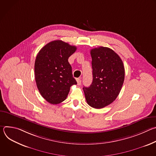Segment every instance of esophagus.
I'll use <instances>...</instances> for the list:
<instances>
[{
    "mask_svg": "<svg viewBox=\"0 0 156 156\" xmlns=\"http://www.w3.org/2000/svg\"><path fill=\"white\" fill-rule=\"evenodd\" d=\"M76 81H77V84L78 85H80L81 83V80L80 78H77L76 79Z\"/></svg>",
    "mask_w": 156,
    "mask_h": 156,
    "instance_id": "1",
    "label": "esophagus"
}]
</instances>
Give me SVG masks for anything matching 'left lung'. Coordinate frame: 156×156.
I'll return each instance as SVG.
<instances>
[{"instance_id":"8db88e82","label":"left lung","mask_w":156,"mask_h":156,"mask_svg":"<svg viewBox=\"0 0 156 156\" xmlns=\"http://www.w3.org/2000/svg\"><path fill=\"white\" fill-rule=\"evenodd\" d=\"M93 82L83 87L89 105L102 108L119 96L125 79V68L119 55L112 49L99 47L91 50Z\"/></svg>"}]
</instances>
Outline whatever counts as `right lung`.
I'll use <instances>...</instances> for the list:
<instances>
[{"instance_id":"add662e5","label":"right lung","mask_w":156,"mask_h":156,"mask_svg":"<svg viewBox=\"0 0 156 156\" xmlns=\"http://www.w3.org/2000/svg\"><path fill=\"white\" fill-rule=\"evenodd\" d=\"M76 50V46L56 40L44 46L36 56V85L41 95L50 104H57L65 101L70 87L77 84L68 61Z\"/></svg>"}]
</instances>
